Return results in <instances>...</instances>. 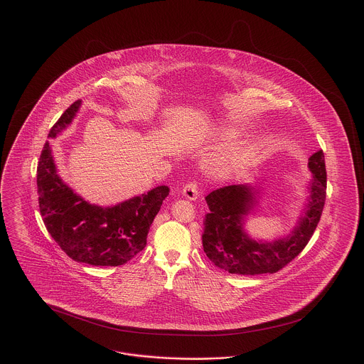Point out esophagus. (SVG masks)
I'll list each match as a JSON object with an SVG mask.
<instances>
[{
  "mask_svg": "<svg viewBox=\"0 0 364 364\" xmlns=\"http://www.w3.org/2000/svg\"><path fill=\"white\" fill-rule=\"evenodd\" d=\"M183 195L190 199V200H196L199 196V187L196 183H188L183 188Z\"/></svg>",
  "mask_w": 364,
  "mask_h": 364,
  "instance_id": "34e87169",
  "label": "esophagus"
}]
</instances>
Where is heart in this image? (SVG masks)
Listing matches in <instances>:
<instances>
[{"label":"heart","mask_w":364,"mask_h":364,"mask_svg":"<svg viewBox=\"0 0 364 364\" xmlns=\"http://www.w3.org/2000/svg\"><path fill=\"white\" fill-rule=\"evenodd\" d=\"M211 136L224 141H235L240 138L239 129L233 127H220L211 131ZM255 158V149L250 144L232 146L208 161V171L218 178H229L244 172Z\"/></svg>","instance_id":"1"}]
</instances>
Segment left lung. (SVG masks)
Returning <instances> with one entry per match:
<instances>
[{
	"instance_id": "8db88e82",
	"label": "left lung",
	"mask_w": 364,
	"mask_h": 364,
	"mask_svg": "<svg viewBox=\"0 0 364 364\" xmlns=\"http://www.w3.org/2000/svg\"><path fill=\"white\" fill-rule=\"evenodd\" d=\"M312 178L310 198L294 230L274 242H257L244 230V218L258 203L259 190L240 184L228 186L206 196L210 213L205 217L203 250L217 267L230 274L257 276L276 273L294 260L310 242L321 220L326 199V166L323 151L309 158Z\"/></svg>"
}]
</instances>
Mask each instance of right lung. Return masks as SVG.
Instances as JSON below:
<instances>
[{
	"label": "right lung",
	"instance_id": "1",
	"mask_svg": "<svg viewBox=\"0 0 364 364\" xmlns=\"http://www.w3.org/2000/svg\"><path fill=\"white\" fill-rule=\"evenodd\" d=\"M80 105V100L70 105L53 125L49 138L70 125ZM36 186L41 215L54 242L72 259L92 266H120L140 252L169 195L166 186H159L116 206L91 205L57 174L49 141L39 156Z\"/></svg>",
	"mask_w": 364,
	"mask_h": 364
}]
</instances>
